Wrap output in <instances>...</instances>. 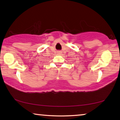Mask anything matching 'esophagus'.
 Here are the masks:
<instances>
[{"instance_id":"1","label":"esophagus","mask_w":120,"mask_h":120,"mask_svg":"<svg viewBox=\"0 0 120 120\" xmlns=\"http://www.w3.org/2000/svg\"><path fill=\"white\" fill-rule=\"evenodd\" d=\"M61 53H62V52H61V51H58V54H60H60H61Z\"/></svg>"}]
</instances>
